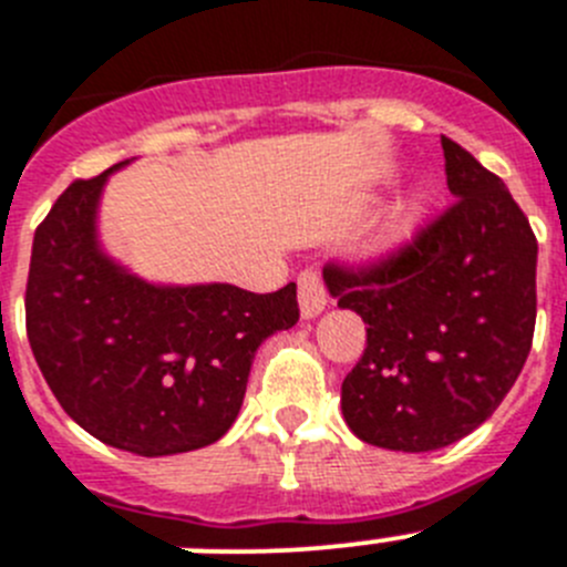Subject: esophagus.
<instances>
[{"label": "esophagus", "instance_id": "obj_1", "mask_svg": "<svg viewBox=\"0 0 567 567\" xmlns=\"http://www.w3.org/2000/svg\"><path fill=\"white\" fill-rule=\"evenodd\" d=\"M298 300H300V315L306 320L318 318L320 311L329 303V292H326V284L315 269H306L298 278Z\"/></svg>", "mask_w": 567, "mask_h": 567}]
</instances>
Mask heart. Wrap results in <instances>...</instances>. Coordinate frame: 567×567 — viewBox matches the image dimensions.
I'll list each match as a JSON object with an SVG mask.
<instances>
[{
    "mask_svg": "<svg viewBox=\"0 0 567 567\" xmlns=\"http://www.w3.org/2000/svg\"><path fill=\"white\" fill-rule=\"evenodd\" d=\"M424 219V205L419 199H410L404 202L402 207L396 210V221H393V233H391V241H404L415 233V227L422 225Z\"/></svg>",
    "mask_w": 567,
    "mask_h": 567,
    "instance_id": "obj_1",
    "label": "heart"
}]
</instances>
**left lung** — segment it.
<instances>
[{"instance_id": "left-lung-1", "label": "left lung", "mask_w": 567, "mask_h": 567, "mask_svg": "<svg viewBox=\"0 0 567 567\" xmlns=\"http://www.w3.org/2000/svg\"><path fill=\"white\" fill-rule=\"evenodd\" d=\"M455 202L371 267L326 264L368 346L342 379V415L365 444L430 453L489 419L520 377L537 320V238L501 176L441 137Z\"/></svg>"}]
</instances>
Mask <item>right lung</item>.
Returning a JSON list of instances; mask_svg holds the SVG:
<instances>
[{
    "label": "right lung",
    "instance_id": "obj_1",
    "mask_svg": "<svg viewBox=\"0 0 567 567\" xmlns=\"http://www.w3.org/2000/svg\"><path fill=\"white\" fill-rule=\"evenodd\" d=\"M126 163L55 199L33 238L24 315L35 362L72 422L157 458L233 427L258 346L292 329L300 309L295 284L269 295L159 287L112 261L97 241V202Z\"/></svg>",
    "mask_w": 567,
    "mask_h": 567
}]
</instances>
